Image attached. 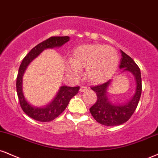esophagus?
Listing matches in <instances>:
<instances>
[{"label":"esophagus","mask_w":158,"mask_h":158,"mask_svg":"<svg viewBox=\"0 0 158 158\" xmlns=\"http://www.w3.org/2000/svg\"><path fill=\"white\" fill-rule=\"evenodd\" d=\"M87 90V88L86 87H85V86H81V87H80V89H79V91H80V92H85V91H86Z\"/></svg>","instance_id":"esophagus-1"}]
</instances>
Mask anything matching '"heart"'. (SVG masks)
<instances>
[{
  "label": "heart",
  "instance_id": "heart-1",
  "mask_svg": "<svg viewBox=\"0 0 158 158\" xmlns=\"http://www.w3.org/2000/svg\"><path fill=\"white\" fill-rule=\"evenodd\" d=\"M118 62V54L112 47L99 44L82 45L73 51L71 62L67 64V71L78 77L80 70L85 68L87 80L100 84L113 77Z\"/></svg>",
  "mask_w": 158,
  "mask_h": 158
}]
</instances>
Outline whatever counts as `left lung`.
Segmentation results:
<instances>
[{
  "label": "left lung",
  "instance_id": "1",
  "mask_svg": "<svg viewBox=\"0 0 158 158\" xmlns=\"http://www.w3.org/2000/svg\"><path fill=\"white\" fill-rule=\"evenodd\" d=\"M121 56L119 67L123 71H129L134 75L136 80V92L132 100L124 105H113L108 101L107 90L111 81L109 80L102 85L91 87L96 92L97 100L92 107L90 112L97 122L105 126H118L127 122L135 111L139 102L142 91L141 76L140 68L135 61L121 50Z\"/></svg>",
  "mask_w": 158,
  "mask_h": 158
}]
</instances>
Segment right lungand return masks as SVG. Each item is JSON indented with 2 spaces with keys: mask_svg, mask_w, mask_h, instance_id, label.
<instances>
[{
  "mask_svg": "<svg viewBox=\"0 0 158 158\" xmlns=\"http://www.w3.org/2000/svg\"><path fill=\"white\" fill-rule=\"evenodd\" d=\"M70 40L68 36L65 37H51L36 45L23 60L17 77L16 88L20 107L26 115L36 121L41 122H48L57 118L67 107L71 98H73L79 91V87L62 86L60 87L57 95L53 102L43 108L34 107L26 100L22 90V80L25 70L34 59L37 57L43 50L60 47Z\"/></svg>",
  "mask_w": 158,
  "mask_h": 158,
  "instance_id": "obj_1",
  "label": "right lung"
}]
</instances>
